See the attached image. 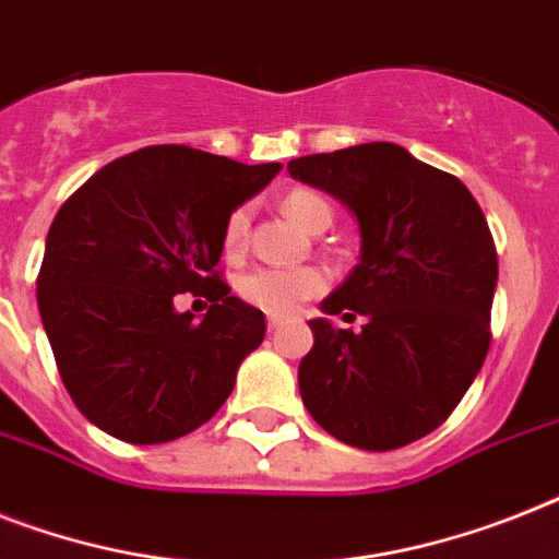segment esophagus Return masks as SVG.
Wrapping results in <instances>:
<instances>
[{
  "label": "esophagus",
  "mask_w": 559,
  "mask_h": 559,
  "mask_svg": "<svg viewBox=\"0 0 559 559\" xmlns=\"http://www.w3.org/2000/svg\"><path fill=\"white\" fill-rule=\"evenodd\" d=\"M281 326H284V319H278V316H270V319H266V330H270V333H278Z\"/></svg>",
  "instance_id": "esophagus-1"
}]
</instances>
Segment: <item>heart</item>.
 I'll return each instance as SVG.
<instances>
[{
  "label": "heart",
  "instance_id": "heart-1",
  "mask_svg": "<svg viewBox=\"0 0 559 559\" xmlns=\"http://www.w3.org/2000/svg\"><path fill=\"white\" fill-rule=\"evenodd\" d=\"M284 212L293 217L295 224L310 229L316 217L330 215V203L312 189H293L284 198ZM249 229V209L238 206L224 224V247L226 252H238L243 247ZM326 289V272L319 266H255L243 272L238 278L240 298L258 310L270 316H289Z\"/></svg>",
  "mask_w": 559,
  "mask_h": 559
}]
</instances>
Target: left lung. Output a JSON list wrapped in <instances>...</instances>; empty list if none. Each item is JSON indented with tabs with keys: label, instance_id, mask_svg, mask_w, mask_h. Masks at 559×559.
<instances>
[{
	"label": "left lung",
	"instance_id": "obj_1",
	"mask_svg": "<svg viewBox=\"0 0 559 559\" xmlns=\"http://www.w3.org/2000/svg\"><path fill=\"white\" fill-rule=\"evenodd\" d=\"M350 209L358 264L310 321L298 365L304 407L330 437L393 451L437 430L479 373L491 333L497 249L460 177L396 143H361L287 163ZM366 319L358 334L332 316Z\"/></svg>",
	"mask_w": 559,
	"mask_h": 559
}]
</instances>
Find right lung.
<instances>
[{
	"label": "right lung",
	"instance_id": "1",
	"mask_svg": "<svg viewBox=\"0 0 559 559\" xmlns=\"http://www.w3.org/2000/svg\"><path fill=\"white\" fill-rule=\"evenodd\" d=\"M281 163L148 146L91 175L53 217L36 304L59 376L99 430L160 444L201 428L264 342V312L217 278L224 224ZM177 292L206 294L201 322Z\"/></svg>",
	"mask_w": 559,
	"mask_h": 559
}]
</instances>
